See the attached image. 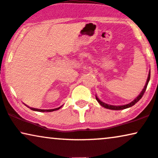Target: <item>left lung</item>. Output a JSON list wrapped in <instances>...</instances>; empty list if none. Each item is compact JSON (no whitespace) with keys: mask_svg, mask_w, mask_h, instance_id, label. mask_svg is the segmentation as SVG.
Returning a JSON list of instances; mask_svg holds the SVG:
<instances>
[{"mask_svg":"<svg viewBox=\"0 0 158 158\" xmlns=\"http://www.w3.org/2000/svg\"><path fill=\"white\" fill-rule=\"evenodd\" d=\"M149 79H150V71H149V76H148V78H147V83H146V85L144 86V88L143 89V90L141 91V93H140V95L138 96L136 98H135L134 101H133L132 102L128 103V104H126V105H123V106H111V105H108L106 103H103L102 101H101L98 98V97L95 95V98H96L97 101L103 107H105L106 108V109H113V110H122V109H127V108H129V107H131L133 106V105L135 104L138 101L140 100L141 98H142L143 93H145L146 91V89H147V85H148L149 83Z\"/></svg>","mask_w":158,"mask_h":158,"instance_id":"1","label":"left lung"}]
</instances>
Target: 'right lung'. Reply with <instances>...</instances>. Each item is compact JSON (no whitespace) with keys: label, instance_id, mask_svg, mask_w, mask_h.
Returning a JSON list of instances; mask_svg holds the SVG:
<instances>
[{"label":"right lung","instance_id":"obj_1","mask_svg":"<svg viewBox=\"0 0 158 158\" xmlns=\"http://www.w3.org/2000/svg\"><path fill=\"white\" fill-rule=\"evenodd\" d=\"M62 107L60 106L58 108H56V109H34V108H31V110H33V111H41V112H44V111H56V110H58L59 109H60V108Z\"/></svg>","mask_w":158,"mask_h":158}]
</instances>
